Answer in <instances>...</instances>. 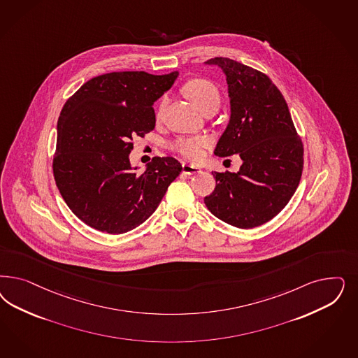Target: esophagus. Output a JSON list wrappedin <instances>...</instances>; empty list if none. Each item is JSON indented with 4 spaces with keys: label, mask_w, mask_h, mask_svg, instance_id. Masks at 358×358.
<instances>
[{
    "label": "esophagus",
    "mask_w": 358,
    "mask_h": 358,
    "mask_svg": "<svg viewBox=\"0 0 358 358\" xmlns=\"http://www.w3.org/2000/svg\"><path fill=\"white\" fill-rule=\"evenodd\" d=\"M182 167H183V173H187V175H194V173H200L203 171L200 167L189 164V163H183Z\"/></svg>",
    "instance_id": "esophagus-1"
}]
</instances>
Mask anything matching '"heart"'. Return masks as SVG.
Listing matches in <instances>:
<instances>
[{
    "label": "heart",
    "instance_id": "1",
    "mask_svg": "<svg viewBox=\"0 0 358 358\" xmlns=\"http://www.w3.org/2000/svg\"><path fill=\"white\" fill-rule=\"evenodd\" d=\"M185 96L196 105L197 108L203 112L209 106H219L221 103V94L219 88L206 79H195L188 81L183 88ZM166 104V100L163 99L159 104V112ZM209 141L207 137H182L175 139L171 143V149L179 155L197 161L203 157V149L208 146Z\"/></svg>",
    "mask_w": 358,
    "mask_h": 358
}]
</instances>
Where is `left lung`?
<instances>
[{"instance_id":"8db88e82","label":"left lung","mask_w":358,"mask_h":358,"mask_svg":"<svg viewBox=\"0 0 358 358\" xmlns=\"http://www.w3.org/2000/svg\"><path fill=\"white\" fill-rule=\"evenodd\" d=\"M206 64L222 69L231 103L229 122L215 154H238L243 164L237 173H215L216 188L204 203L229 225L255 228L275 217L295 194L303 145L286 100L265 73L229 58Z\"/></svg>"}]
</instances>
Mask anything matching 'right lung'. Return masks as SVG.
Returning <instances> with one entry per match:
<instances>
[{
    "instance_id": "1",
    "label": "right lung",
    "mask_w": 358,
    "mask_h": 358,
    "mask_svg": "<svg viewBox=\"0 0 358 358\" xmlns=\"http://www.w3.org/2000/svg\"><path fill=\"white\" fill-rule=\"evenodd\" d=\"M179 72H110L83 84L58 120L54 178L69 209L93 229L122 234L158 208L182 171L173 157H155L138 173L129 154L133 138L155 127L154 103Z\"/></svg>"
}]
</instances>
